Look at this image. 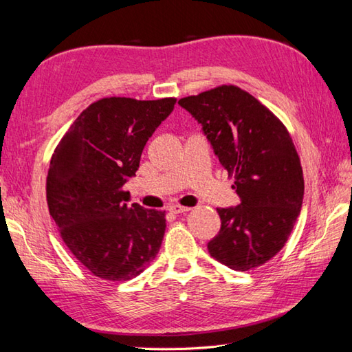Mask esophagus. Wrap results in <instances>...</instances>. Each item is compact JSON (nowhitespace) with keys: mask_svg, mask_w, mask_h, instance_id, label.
<instances>
[{"mask_svg":"<svg viewBox=\"0 0 352 352\" xmlns=\"http://www.w3.org/2000/svg\"><path fill=\"white\" fill-rule=\"evenodd\" d=\"M191 210V208L188 206H182V205H170L168 206V211L173 212V214H182V212H188Z\"/></svg>","mask_w":352,"mask_h":352,"instance_id":"esophagus-1","label":"esophagus"}]
</instances>
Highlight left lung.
Listing matches in <instances>:
<instances>
[{"label": "left lung", "mask_w": 352, "mask_h": 352, "mask_svg": "<svg viewBox=\"0 0 352 352\" xmlns=\"http://www.w3.org/2000/svg\"><path fill=\"white\" fill-rule=\"evenodd\" d=\"M179 104L202 124L241 199L235 208H217L221 226L208 250L232 270L261 266L284 248L302 208V167L289 131L234 85L184 97Z\"/></svg>", "instance_id": "8db88e82"}]
</instances>
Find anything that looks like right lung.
Listing matches in <instances>:
<instances>
[{
    "mask_svg": "<svg viewBox=\"0 0 352 352\" xmlns=\"http://www.w3.org/2000/svg\"><path fill=\"white\" fill-rule=\"evenodd\" d=\"M176 98L106 97L89 104L50 161L47 204L63 243L92 275L127 281L150 266L166 232V211L129 205L123 186Z\"/></svg>",
    "mask_w": 352,
    "mask_h": 352,
    "instance_id": "right-lung-1",
    "label": "right lung"
}]
</instances>
